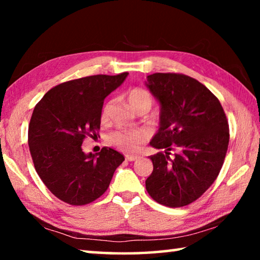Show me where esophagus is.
I'll return each instance as SVG.
<instances>
[{
  "instance_id": "34e87169",
  "label": "esophagus",
  "mask_w": 260,
  "mask_h": 260,
  "mask_svg": "<svg viewBox=\"0 0 260 260\" xmlns=\"http://www.w3.org/2000/svg\"><path fill=\"white\" fill-rule=\"evenodd\" d=\"M126 160L128 161H134V160H138L139 159V156H133V155H126Z\"/></svg>"
}]
</instances>
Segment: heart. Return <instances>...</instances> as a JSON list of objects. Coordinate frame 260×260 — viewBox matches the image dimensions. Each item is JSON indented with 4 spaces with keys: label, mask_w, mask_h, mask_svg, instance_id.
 I'll list each match as a JSON object with an SVG mask.
<instances>
[{
    "label": "heart",
    "mask_w": 260,
    "mask_h": 260,
    "mask_svg": "<svg viewBox=\"0 0 260 260\" xmlns=\"http://www.w3.org/2000/svg\"><path fill=\"white\" fill-rule=\"evenodd\" d=\"M127 100L135 111H140V110H147L151 108L152 105V96L147 89L143 88H133L127 94ZM113 105V101L110 100L104 104L102 109V114L101 118L102 120H108L110 116V111H111ZM147 139V135L144 132L139 129H119L114 131L108 136V141L110 144L117 147L122 151L126 152H134L139 150L141 144H142Z\"/></svg>",
    "instance_id": "heart-1"
}]
</instances>
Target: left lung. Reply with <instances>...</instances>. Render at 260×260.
<instances>
[{
    "label": "left lung",
    "mask_w": 260,
    "mask_h": 260,
    "mask_svg": "<svg viewBox=\"0 0 260 260\" xmlns=\"http://www.w3.org/2000/svg\"><path fill=\"white\" fill-rule=\"evenodd\" d=\"M147 86L160 103L159 129L150 146L153 171L149 195L169 208H181L203 195L217 179L230 143V128L219 100L203 83L181 73H153ZM179 150L175 158L171 150Z\"/></svg>",
    "instance_id": "1"
}]
</instances>
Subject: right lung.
<instances>
[{"label":"right lung","instance_id":"add662e5","mask_svg":"<svg viewBox=\"0 0 260 260\" xmlns=\"http://www.w3.org/2000/svg\"><path fill=\"white\" fill-rule=\"evenodd\" d=\"M127 74L63 82L35 105L28 126L30 156L42 182L65 203L85 205L98 200L125 160L121 153L105 147L96 155H86L81 144L87 136H96L104 99Z\"/></svg>","mask_w":260,"mask_h":260}]
</instances>
